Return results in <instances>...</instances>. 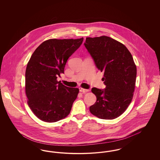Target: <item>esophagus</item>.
<instances>
[{
    "label": "esophagus",
    "mask_w": 160,
    "mask_h": 160,
    "mask_svg": "<svg viewBox=\"0 0 160 160\" xmlns=\"http://www.w3.org/2000/svg\"><path fill=\"white\" fill-rule=\"evenodd\" d=\"M79 91H80V92H83V93L89 91V89H83V88H79Z\"/></svg>",
    "instance_id": "esophagus-1"
}]
</instances>
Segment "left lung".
I'll use <instances>...</instances> for the list:
<instances>
[{
  "label": "left lung",
  "mask_w": 160,
  "mask_h": 160,
  "mask_svg": "<svg viewBox=\"0 0 160 160\" xmlns=\"http://www.w3.org/2000/svg\"><path fill=\"white\" fill-rule=\"evenodd\" d=\"M84 45L96 67L104 72V89L93 88L97 101L90 107L92 114L103 119H113L131 103L137 76L132 56L122 43L110 37L86 38Z\"/></svg>",
  "instance_id": "obj_1"
}]
</instances>
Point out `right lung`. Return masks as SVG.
Listing matches in <instances>:
<instances>
[{
  "label": "right lung",
  "mask_w": 160,
  "mask_h": 160,
  "mask_svg": "<svg viewBox=\"0 0 160 160\" xmlns=\"http://www.w3.org/2000/svg\"><path fill=\"white\" fill-rule=\"evenodd\" d=\"M83 41L48 39L32 54L26 69L25 90L28 106L41 121L57 122L69 114L79 90L65 86L57 78Z\"/></svg>",
  "instance_id": "1"
}]
</instances>
